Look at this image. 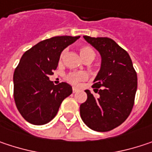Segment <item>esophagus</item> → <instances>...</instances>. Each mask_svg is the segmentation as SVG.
Instances as JSON below:
<instances>
[{"instance_id": "1", "label": "esophagus", "mask_w": 152, "mask_h": 152, "mask_svg": "<svg viewBox=\"0 0 152 152\" xmlns=\"http://www.w3.org/2000/svg\"><path fill=\"white\" fill-rule=\"evenodd\" d=\"M72 90H73V93H76V92H77V89H76V87H73V89H72Z\"/></svg>"}]
</instances>
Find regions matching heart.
Masks as SVG:
<instances>
[{
  "label": "heart",
  "instance_id": "heart-1",
  "mask_svg": "<svg viewBox=\"0 0 152 152\" xmlns=\"http://www.w3.org/2000/svg\"><path fill=\"white\" fill-rule=\"evenodd\" d=\"M79 54L81 56V57L85 61V60H90L92 61L95 56H96V53H95V50L91 48L90 46L88 45H83V46H81L79 48ZM65 54V50L62 51L60 55V61H62V57ZM88 78V75L85 73V72H74V73H69L66 79L69 83H72V84H77L78 83H80L81 81H83V80H86Z\"/></svg>",
  "mask_w": 152,
  "mask_h": 152
}]
</instances>
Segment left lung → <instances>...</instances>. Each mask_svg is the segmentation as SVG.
<instances>
[{
  "instance_id": "8db88e82",
  "label": "left lung",
  "mask_w": 152,
  "mask_h": 152,
  "mask_svg": "<svg viewBox=\"0 0 152 152\" xmlns=\"http://www.w3.org/2000/svg\"><path fill=\"white\" fill-rule=\"evenodd\" d=\"M83 38L101 55L100 70L94 80V96L80 105L83 123L96 131H109L122 124L131 114L137 88V72L126 50L108 37Z\"/></svg>"
}]
</instances>
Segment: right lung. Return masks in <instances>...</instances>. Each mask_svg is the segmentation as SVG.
I'll use <instances>...</instances> for the list:
<instances>
[{
    "label": "right lung",
    "mask_w": 152,
    "mask_h": 152,
    "mask_svg": "<svg viewBox=\"0 0 152 152\" xmlns=\"http://www.w3.org/2000/svg\"><path fill=\"white\" fill-rule=\"evenodd\" d=\"M80 36H55L38 42L21 56L14 73V98L22 117L35 125L48 124L62 102L72 93L67 83L55 85L49 80L62 51Z\"/></svg>",
    "instance_id": "1"
}]
</instances>
